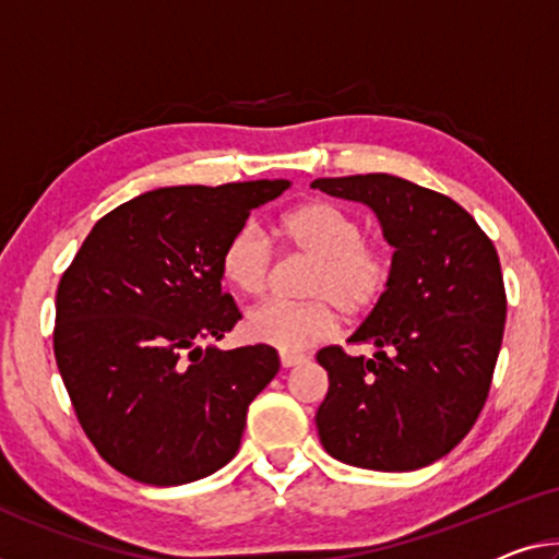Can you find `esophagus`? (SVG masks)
Masks as SVG:
<instances>
[{"mask_svg":"<svg viewBox=\"0 0 559 559\" xmlns=\"http://www.w3.org/2000/svg\"><path fill=\"white\" fill-rule=\"evenodd\" d=\"M280 362H282V367H297V365L305 362V357L302 355H292V352H282Z\"/></svg>","mask_w":559,"mask_h":559,"instance_id":"obj_1","label":"esophagus"}]
</instances>
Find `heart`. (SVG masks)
Segmentation results:
<instances>
[{
  "instance_id": "heart-1",
  "label": "heart",
  "mask_w": 559,
  "mask_h": 559,
  "mask_svg": "<svg viewBox=\"0 0 559 559\" xmlns=\"http://www.w3.org/2000/svg\"><path fill=\"white\" fill-rule=\"evenodd\" d=\"M280 235L309 260L299 292L307 299H267L245 317L247 337L285 352L307 349L332 337L340 317L359 322L384 302L394 285L397 257L382 237H365V222L330 200H312L287 212ZM274 247L245 222L222 247L219 274L239 295L257 297L270 285Z\"/></svg>"
}]
</instances>
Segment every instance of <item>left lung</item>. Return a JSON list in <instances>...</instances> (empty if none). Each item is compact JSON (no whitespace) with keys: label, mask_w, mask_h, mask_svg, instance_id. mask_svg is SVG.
I'll list each match as a JSON object with an SVG mask.
<instances>
[{"label":"left lung","mask_w":559,"mask_h":559,"mask_svg":"<svg viewBox=\"0 0 559 559\" xmlns=\"http://www.w3.org/2000/svg\"><path fill=\"white\" fill-rule=\"evenodd\" d=\"M312 187L369 204L397 257L390 295L349 337L374 345V357L337 345L317 352L330 377L314 417L320 440L355 467L432 465L477 423L492 388L508 317L500 257L465 207L402 177H330Z\"/></svg>","instance_id":"left-lung-1"}]
</instances>
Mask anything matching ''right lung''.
Here are the masks:
<instances>
[{"label":"right lung","mask_w":559,"mask_h":559,"mask_svg":"<svg viewBox=\"0 0 559 559\" xmlns=\"http://www.w3.org/2000/svg\"><path fill=\"white\" fill-rule=\"evenodd\" d=\"M287 187L257 179L144 192L105 214L64 270L57 367L84 435L122 475L185 485L237 454L247 407L280 369L277 349L200 342L242 320L222 292V247Z\"/></svg>","instance_id":"right-lung-1"}]
</instances>
